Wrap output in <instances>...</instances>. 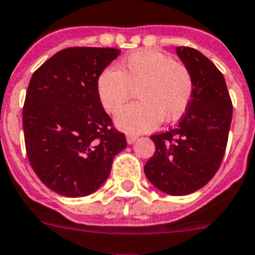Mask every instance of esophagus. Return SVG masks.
<instances>
[{
  "mask_svg": "<svg viewBox=\"0 0 255 255\" xmlns=\"http://www.w3.org/2000/svg\"><path fill=\"white\" fill-rule=\"evenodd\" d=\"M126 140H128L129 144H131V143H134L136 140V135H131V134H129V135H126Z\"/></svg>",
  "mask_w": 255,
  "mask_h": 255,
  "instance_id": "obj_1",
  "label": "esophagus"
}]
</instances>
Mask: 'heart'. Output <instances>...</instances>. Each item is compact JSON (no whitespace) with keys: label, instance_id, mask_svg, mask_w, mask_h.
Listing matches in <instances>:
<instances>
[{"label":"heart","instance_id":"heart-1","mask_svg":"<svg viewBox=\"0 0 255 255\" xmlns=\"http://www.w3.org/2000/svg\"><path fill=\"white\" fill-rule=\"evenodd\" d=\"M193 87L186 65L153 49L134 52L119 69H105L96 82L99 100L109 113L119 111L136 90L138 102L116 116V124L129 132L150 131L160 121L180 119L190 103Z\"/></svg>","mask_w":255,"mask_h":255}]
</instances>
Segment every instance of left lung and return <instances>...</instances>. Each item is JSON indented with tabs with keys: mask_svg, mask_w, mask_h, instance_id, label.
<instances>
[{
	"mask_svg": "<svg viewBox=\"0 0 255 255\" xmlns=\"http://www.w3.org/2000/svg\"><path fill=\"white\" fill-rule=\"evenodd\" d=\"M177 54L193 77V96L177 125L151 135L155 153L144 173L159 190L186 195L203 188L218 172L233 107L226 79L212 61L190 47H177Z\"/></svg>",
	"mask_w": 255,
	"mask_h": 255,
	"instance_id": "1",
	"label": "left lung"
}]
</instances>
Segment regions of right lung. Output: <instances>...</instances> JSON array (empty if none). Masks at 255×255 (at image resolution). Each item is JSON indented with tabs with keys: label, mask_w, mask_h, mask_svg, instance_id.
<instances>
[{
	"label": "right lung",
	"mask_w": 255,
	"mask_h": 255,
	"mask_svg": "<svg viewBox=\"0 0 255 255\" xmlns=\"http://www.w3.org/2000/svg\"><path fill=\"white\" fill-rule=\"evenodd\" d=\"M120 52L66 48L29 81L23 105L27 157L40 181L57 194L78 198L98 190L116 155L128 146L96 92L99 75Z\"/></svg>",
	"instance_id": "add662e5"
}]
</instances>
